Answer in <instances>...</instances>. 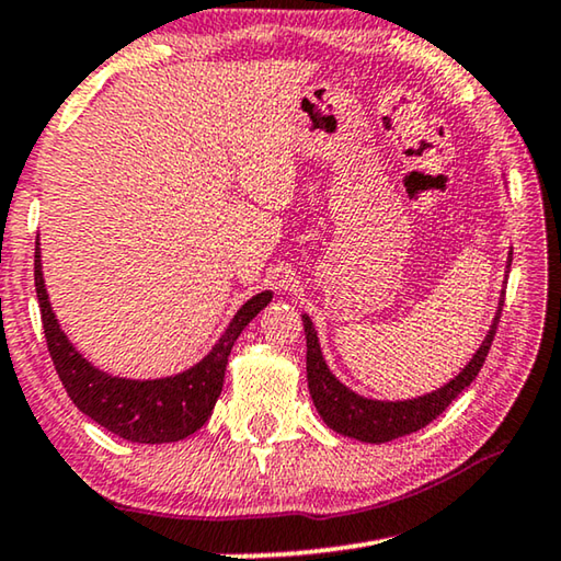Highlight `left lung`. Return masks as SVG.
I'll return each instance as SVG.
<instances>
[{
    "instance_id": "1",
    "label": "left lung",
    "mask_w": 561,
    "mask_h": 561,
    "mask_svg": "<svg viewBox=\"0 0 561 561\" xmlns=\"http://www.w3.org/2000/svg\"><path fill=\"white\" fill-rule=\"evenodd\" d=\"M512 262V260H510ZM502 309H496L494 324L489 329L486 340L479 346L472 362L467 364L459 375L444 385L442 389L432 394L404 399V402H379V399H367L354 394L352 389H346L332 371H329L327 362L319 350V336L314 332L312 319L307 314L301 317L307 332V381H309V394L314 399V407L322 420L327 422L329 430L344 434V437L381 444L404 437V434L420 432L422 426L430 424L432 420L447 409L455 399L465 392V389L477 379L479 369L489 354V346L494 342L496 324H500Z\"/></svg>"
}]
</instances>
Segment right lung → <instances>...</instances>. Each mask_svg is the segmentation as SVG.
I'll list each match as a JSON object with an SVG mask.
<instances>
[{
  "mask_svg": "<svg viewBox=\"0 0 561 561\" xmlns=\"http://www.w3.org/2000/svg\"><path fill=\"white\" fill-rule=\"evenodd\" d=\"M34 287H37L49 357L55 362L69 399L79 412L92 416L106 432L139 444L180 442L209 420L225 385V369L237 336L272 301V291H262L249 299L207 357L192 369L174 377L139 381L104 375L69 344L44 289L39 242L34 249Z\"/></svg>",
  "mask_w": 561,
  "mask_h": 561,
  "instance_id": "1",
  "label": "right lung"
}]
</instances>
